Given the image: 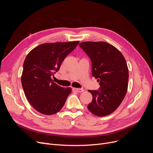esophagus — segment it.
Listing matches in <instances>:
<instances>
[{
    "label": "esophagus",
    "mask_w": 153,
    "mask_h": 153,
    "mask_svg": "<svg viewBox=\"0 0 153 153\" xmlns=\"http://www.w3.org/2000/svg\"><path fill=\"white\" fill-rule=\"evenodd\" d=\"M73 90L78 92H82L84 91L83 89H79V88H73Z\"/></svg>",
    "instance_id": "1"
}]
</instances>
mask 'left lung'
<instances>
[{"instance_id":"obj_1","label":"left lung","mask_w":153,"mask_h":153,"mask_svg":"<svg viewBox=\"0 0 153 153\" xmlns=\"http://www.w3.org/2000/svg\"><path fill=\"white\" fill-rule=\"evenodd\" d=\"M91 60L92 75L100 82V90H89L91 113L103 117L114 112L123 101L128 90V68L123 55L113 45L103 41L79 44Z\"/></svg>"}]
</instances>
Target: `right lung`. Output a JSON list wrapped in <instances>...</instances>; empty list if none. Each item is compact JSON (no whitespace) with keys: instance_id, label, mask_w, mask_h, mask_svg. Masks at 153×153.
Returning <instances> with one entry per match:
<instances>
[{"instance_id":"add662e5","label":"right lung","mask_w":153,"mask_h":153,"mask_svg":"<svg viewBox=\"0 0 153 153\" xmlns=\"http://www.w3.org/2000/svg\"><path fill=\"white\" fill-rule=\"evenodd\" d=\"M78 43V41L43 43L27 55L23 66L22 84L27 100L39 113L53 115L63 107L71 89L58 85L52 77Z\"/></svg>"}]
</instances>
